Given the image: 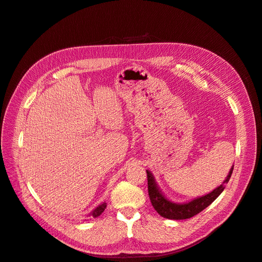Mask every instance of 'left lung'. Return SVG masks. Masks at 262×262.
<instances>
[{
    "label": "left lung",
    "instance_id": "8db88e82",
    "mask_svg": "<svg viewBox=\"0 0 262 262\" xmlns=\"http://www.w3.org/2000/svg\"><path fill=\"white\" fill-rule=\"evenodd\" d=\"M232 169H234V165L231 166L227 178H226L221 185L217 186L213 192H210L206 195H203L201 197H196V199L186 203H174L171 200H168L158 186L153 174L148 171V169H146L147 189L152 206L162 217L167 219L180 221V219H187L193 217L201 213V211L206 207H208L209 205L223 193V190L225 189V185L229 182Z\"/></svg>",
    "mask_w": 262,
    "mask_h": 262
}]
</instances>
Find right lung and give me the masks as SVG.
I'll return each instance as SVG.
<instances>
[{
  "label": "right lung",
  "instance_id": "right-lung-1",
  "mask_svg": "<svg viewBox=\"0 0 262 262\" xmlns=\"http://www.w3.org/2000/svg\"><path fill=\"white\" fill-rule=\"evenodd\" d=\"M105 207H107V203L102 202L100 205H98V206L95 209L91 210L90 213L88 214V216L89 217H93V218H96L98 216H100L103 213V210L105 209Z\"/></svg>",
  "mask_w": 262,
  "mask_h": 262
}]
</instances>
